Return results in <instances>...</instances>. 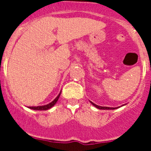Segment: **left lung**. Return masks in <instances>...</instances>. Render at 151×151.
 I'll return each instance as SVG.
<instances>
[{"label": "left lung", "instance_id": "8db88e82", "mask_svg": "<svg viewBox=\"0 0 151 151\" xmlns=\"http://www.w3.org/2000/svg\"><path fill=\"white\" fill-rule=\"evenodd\" d=\"M90 102H91V104L93 105V106H94L96 108L99 109V110H115V109H117V108L120 107V106H124V105H125V104H123V105H122V106H118V107H108V106H98V105L95 104H94V103L91 102V101H90Z\"/></svg>", "mask_w": 151, "mask_h": 151}]
</instances>
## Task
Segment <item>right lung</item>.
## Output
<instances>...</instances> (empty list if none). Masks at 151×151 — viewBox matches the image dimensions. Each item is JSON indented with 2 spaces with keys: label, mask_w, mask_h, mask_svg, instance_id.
<instances>
[{
  "label": "right lung",
  "mask_w": 151,
  "mask_h": 151,
  "mask_svg": "<svg viewBox=\"0 0 151 151\" xmlns=\"http://www.w3.org/2000/svg\"><path fill=\"white\" fill-rule=\"evenodd\" d=\"M61 94V91L60 92V94L57 95V97H56L55 99L53 101H51L50 103H49L48 104H46V105H44V106H29V108L32 109V110H49L50 109L51 107L54 106L56 104V103L57 102L58 99H59L60 96Z\"/></svg>",
  "instance_id": "right-lung-1"
}]
</instances>
